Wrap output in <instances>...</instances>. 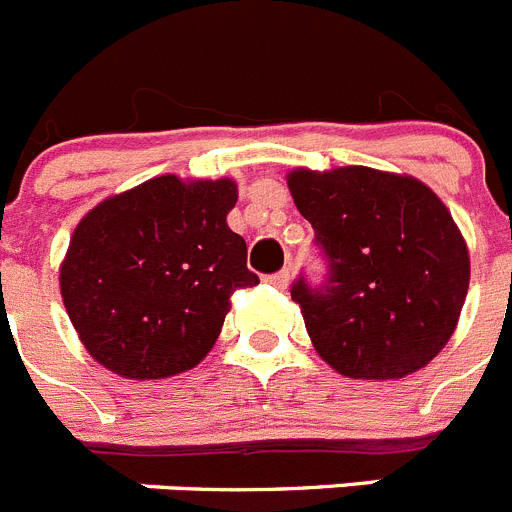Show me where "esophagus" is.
<instances>
[{"mask_svg": "<svg viewBox=\"0 0 512 512\" xmlns=\"http://www.w3.org/2000/svg\"><path fill=\"white\" fill-rule=\"evenodd\" d=\"M289 269H282V271H277V274H269V277H266V282L271 284V287H277V289H287L289 287Z\"/></svg>", "mask_w": 512, "mask_h": 512, "instance_id": "34e87169", "label": "esophagus"}]
</instances>
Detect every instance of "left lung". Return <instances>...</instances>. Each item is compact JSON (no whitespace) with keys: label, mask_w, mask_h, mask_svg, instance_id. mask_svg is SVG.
Masks as SVG:
<instances>
[{"label":"left lung","mask_w":512,"mask_h":512,"mask_svg":"<svg viewBox=\"0 0 512 512\" xmlns=\"http://www.w3.org/2000/svg\"><path fill=\"white\" fill-rule=\"evenodd\" d=\"M287 187L330 264L323 287H292L315 351L354 379L423 369L454 336L469 289L449 207L415 176L369 166L295 169Z\"/></svg>","instance_id":"1"}]
</instances>
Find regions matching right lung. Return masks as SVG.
<instances>
[{
	"instance_id": "right-lung-1",
	"label": "right lung",
	"mask_w": 512,
	"mask_h": 512,
	"mask_svg": "<svg viewBox=\"0 0 512 512\" xmlns=\"http://www.w3.org/2000/svg\"><path fill=\"white\" fill-rule=\"evenodd\" d=\"M233 179L156 176L81 217L61 297L92 359L125 379H164L215 346L235 289L259 284L228 228Z\"/></svg>"
}]
</instances>
